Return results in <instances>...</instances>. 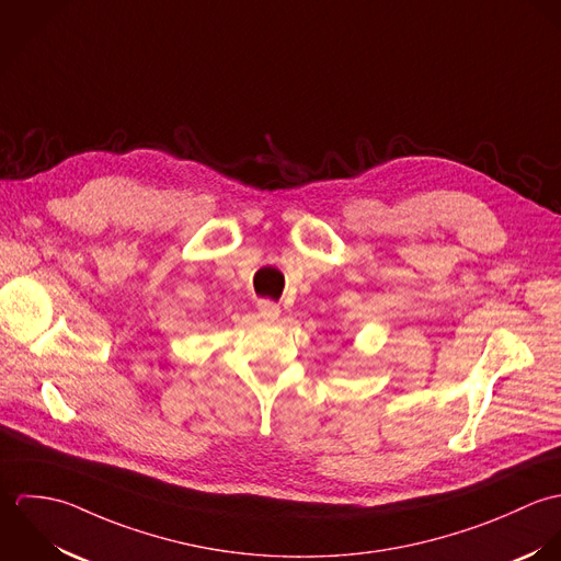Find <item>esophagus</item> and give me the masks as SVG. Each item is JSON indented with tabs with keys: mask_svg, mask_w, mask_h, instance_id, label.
Returning a JSON list of instances; mask_svg holds the SVG:
<instances>
[{
	"mask_svg": "<svg viewBox=\"0 0 561 561\" xmlns=\"http://www.w3.org/2000/svg\"><path fill=\"white\" fill-rule=\"evenodd\" d=\"M257 310H260V317L266 319V321H275V319H279V314H282L279 306L273 304V301H260V304H257Z\"/></svg>",
	"mask_w": 561,
	"mask_h": 561,
	"instance_id": "obj_1",
	"label": "esophagus"
}]
</instances>
